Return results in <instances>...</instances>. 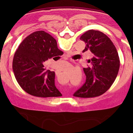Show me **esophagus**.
<instances>
[{"mask_svg": "<svg viewBox=\"0 0 133 133\" xmlns=\"http://www.w3.org/2000/svg\"><path fill=\"white\" fill-rule=\"evenodd\" d=\"M55 72H56V74H57V71H56Z\"/></svg>", "mask_w": 133, "mask_h": 133, "instance_id": "1", "label": "esophagus"}]
</instances>
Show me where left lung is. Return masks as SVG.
Here are the masks:
<instances>
[{
	"instance_id": "1",
	"label": "left lung",
	"mask_w": 133,
	"mask_h": 133,
	"mask_svg": "<svg viewBox=\"0 0 133 133\" xmlns=\"http://www.w3.org/2000/svg\"><path fill=\"white\" fill-rule=\"evenodd\" d=\"M80 39L86 44L83 51L90 50L94 56L88 60L90 66L83 68L85 83L73 96L82 98L99 96L109 89L117 77L120 67L118 52L110 38L100 31H87Z\"/></svg>"
}]
</instances>
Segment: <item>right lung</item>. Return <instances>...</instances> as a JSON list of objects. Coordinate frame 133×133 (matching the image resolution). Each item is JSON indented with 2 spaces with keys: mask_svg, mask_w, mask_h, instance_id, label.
<instances>
[{
  "mask_svg": "<svg viewBox=\"0 0 133 133\" xmlns=\"http://www.w3.org/2000/svg\"><path fill=\"white\" fill-rule=\"evenodd\" d=\"M62 54L56 40L44 31L29 35L19 45L13 60V71L19 84L36 97L62 96L55 86V73L46 71L44 66L45 61Z\"/></svg>",
  "mask_w": 133,
  "mask_h": 133,
  "instance_id": "right-lung-1",
  "label": "right lung"
}]
</instances>
